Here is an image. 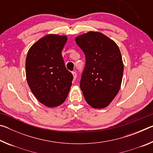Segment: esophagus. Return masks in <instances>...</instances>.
Returning <instances> with one entry per match:
<instances>
[{
	"instance_id": "1",
	"label": "esophagus",
	"mask_w": 153,
	"mask_h": 153,
	"mask_svg": "<svg viewBox=\"0 0 153 153\" xmlns=\"http://www.w3.org/2000/svg\"><path fill=\"white\" fill-rule=\"evenodd\" d=\"M72 75H73L74 79H76V77H77V74L75 71H74V72H72Z\"/></svg>"
}]
</instances>
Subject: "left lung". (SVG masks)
Wrapping results in <instances>:
<instances>
[{
	"label": "left lung",
	"instance_id": "left-lung-1",
	"mask_svg": "<svg viewBox=\"0 0 153 153\" xmlns=\"http://www.w3.org/2000/svg\"><path fill=\"white\" fill-rule=\"evenodd\" d=\"M86 56L80 88L86 102L94 108L109 105L121 88L123 63L118 46L99 32H90L76 38Z\"/></svg>",
	"mask_w": 153,
	"mask_h": 153
}]
</instances>
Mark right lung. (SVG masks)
Segmentation results:
<instances>
[{"label": "right lung", "mask_w": 153, "mask_h": 153, "mask_svg": "<svg viewBox=\"0 0 153 153\" xmlns=\"http://www.w3.org/2000/svg\"><path fill=\"white\" fill-rule=\"evenodd\" d=\"M67 36L47 34L30 48L25 60V74L31 91L48 107L63 103L70 90L73 75L66 69L61 52Z\"/></svg>", "instance_id": "1"}]
</instances>
